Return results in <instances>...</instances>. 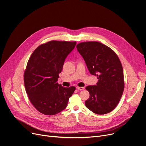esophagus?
Returning <instances> with one entry per match:
<instances>
[{
  "instance_id": "obj_1",
  "label": "esophagus",
  "mask_w": 146,
  "mask_h": 146,
  "mask_svg": "<svg viewBox=\"0 0 146 146\" xmlns=\"http://www.w3.org/2000/svg\"><path fill=\"white\" fill-rule=\"evenodd\" d=\"M76 88L78 90H83L85 89L84 87H77Z\"/></svg>"
}]
</instances>
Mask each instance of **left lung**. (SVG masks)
<instances>
[{"label": "left lung", "mask_w": 146, "mask_h": 146, "mask_svg": "<svg viewBox=\"0 0 146 146\" xmlns=\"http://www.w3.org/2000/svg\"><path fill=\"white\" fill-rule=\"evenodd\" d=\"M92 75L98 79L96 86H88L90 93L86 106L93 113L105 114L113 111L124 90L123 69L116 53L98 41H86L76 46Z\"/></svg>", "instance_id": "1"}]
</instances>
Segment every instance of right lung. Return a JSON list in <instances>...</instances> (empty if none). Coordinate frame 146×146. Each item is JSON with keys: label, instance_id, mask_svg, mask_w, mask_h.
I'll return each instance as SVG.
<instances>
[{"label": "right lung", "instance_id": "1", "mask_svg": "<svg viewBox=\"0 0 146 146\" xmlns=\"http://www.w3.org/2000/svg\"><path fill=\"white\" fill-rule=\"evenodd\" d=\"M76 41L51 40L37 47L29 58L24 81L30 102L40 113L52 115L64 110L75 87L57 82L65 58Z\"/></svg>", "mask_w": 146, "mask_h": 146}]
</instances>
